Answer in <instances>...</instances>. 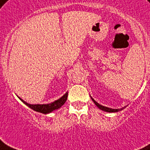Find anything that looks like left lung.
<instances>
[{
  "label": "left lung",
  "mask_w": 150,
  "mask_h": 150,
  "mask_svg": "<svg viewBox=\"0 0 150 150\" xmlns=\"http://www.w3.org/2000/svg\"><path fill=\"white\" fill-rule=\"evenodd\" d=\"M91 98V97H90ZM91 99H92V100H93V102H94V104H95L96 105L98 106V108H100V109H101L102 111H105V112H119V111H121L123 110V108H117V109H114V108H108V107H105V106L101 105H100V104H98L96 100H94V99H93V98H91Z\"/></svg>",
  "instance_id": "left-lung-1"
}]
</instances>
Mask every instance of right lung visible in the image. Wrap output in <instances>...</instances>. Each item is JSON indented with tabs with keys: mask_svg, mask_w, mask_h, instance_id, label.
I'll return each mask as SVG.
<instances>
[{
	"mask_svg": "<svg viewBox=\"0 0 150 150\" xmlns=\"http://www.w3.org/2000/svg\"><path fill=\"white\" fill-rule=\"evenodd\" d=\"M19 98L26 105L28 106L29 108H30L33 110L38 112L43 113V114H48V113L52 112V111L60 108L66 102L67 98V92L65 93L64 95L62 96L60 99L55 100L54 102L50 103V104H46V105H30V104H28V103H27L23 100H22L20 98Z\"/></svg>",
	"mask_w": 150,
	"mask_h": 150,
	"instance_id": "obj_1",
	"label": "right lung"
}]
</instances>
